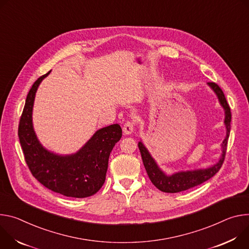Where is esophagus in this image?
I'll return each instance as SVG.
<instances>
[{"instance_id": "esophagus-1", "label": "esophagus", "mask_w": 249, "mask_h": 249, "mask_svg": "<svg viewBox=\"0 0 249 249\" xmlns=\"http://www.w3.org/2000/svg\"><path fill=\"white\" fill-rule=\"evenodd\" d=\"M133 129H134V123L131 121L126 122L123 127L124 134H130L133 131Z\"/></svg>"}]
</instances>
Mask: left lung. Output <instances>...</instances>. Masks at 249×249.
Returning <instances> with one entry per match:
<instances>
[{
    "mask_svg": "<svg viewBox=\"0 0 249 249\" xmlns=\"http://www.w3.org/2000/svg\"><path fill=\"white\" fill-rule=\"evenodd\" d=\"M209 86L214 91L216 94L220 105L225 108L226 113V119L225 124L227 126V136L225 141L223 142V154L220 157L219 161L214 164L213 166L207 168V169H200L195 171H186V172H178L171 176L165 175L157 166L154 159L151 157L147 149L144 147L142 142H139V148L142 154V162L145 167V170L147 172V175L152 182V184L159 189L162 192L165 193H178L182 191H186L188 189H191L193 187H196L212 177H213L220 167L223 166V163L225 161L226 153H227V146H228V141L231 132V113L230 105L227 102V99L225 97V94L223 90L219 88V86L213 82H209Z\"/></svg>",
    "mask_w": 249,
    "mask_h": 249,
    "instance_id": "8db88e82",
    "label": "left lung"
}]
</instances>
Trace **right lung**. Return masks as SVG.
Here are the masks:
<instances>
[{
  "mask_svg": "<svg viewBox=\"0 0 249 249\" xmlns=\"http://www.w3.org/2000/svg\"><path fill=\"white\" fill-rule=\"evenodd\" d=\"M40 76L27 94L18 124V139L24 160L33 176L47 189L66 197H90L106 180L109 153L122 137L120 124H110L96 131L77 153L59 156L47 151L36 139L33 127V107Z\"/></svg>",
  "mask_w": 249,
  "mask_h": 249,
  "instance_id": "add662e5",
  "label": "right lung"
}]
</instances>
